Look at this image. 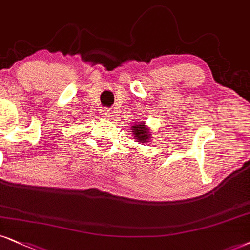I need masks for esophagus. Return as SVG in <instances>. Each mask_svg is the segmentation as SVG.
<instances>
[{
  "label": "esophagus",
  "instance_id": "esophagus-1",
  "mask_svg": "<svg viewBox=\"0 0 250 250\" xmlns=\"http://www.w3.org/2000/svg\"><path fill=\"white\" fill-rule=\"evenodd\" d=\"M110 109H107V107H102L101 109V115L102 117H105V118H107V117H110Z\"/></svg>",
  "mask_w": 250,
  "mask_h": 250
}]
</instances>
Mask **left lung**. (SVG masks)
Returning a JSON list of instances; mask_svg holds the SVG:
<instances>
[{
    "instance_id": "left-lung-1",
    "label": "left lung",
    "mask_w": 250,
    "mask_h": 250,
    "mask_svg": "<svg viewBox=\"0 0 250 250\" xmlns=\"http://www.w3.org/2000/svg\"><path fill=\"white\" fill-rule=\"evenodd\" d=\"M133 132L135 134V138L138 140H140L141 143H148L149 139V134H148V130H146V126H145V123H140L139 125H135L133 126Z\"/></svg>"
}]
</instances>
